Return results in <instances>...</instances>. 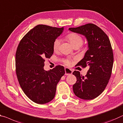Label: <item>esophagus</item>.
I'll return each mask as SVG.
<instances>
[{"label":"esophagus","instance_id":"esophagus-1","mask_svg":"<svg viewBox=\"0 0 123 123\" xmlns=\"http://www.w3.org/2000/svg\"><path fill=\"white\" fill-rule=\"evenodd\" d=\"M65 75H71L73 73V71L71 69L68 68H65Z\"/></svg>","mask_w":123,"mask_h":123}]
</instances>
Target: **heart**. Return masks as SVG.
Wrapping results in <instances>:
<instances>
[{
	"label": "heart",
	"instance_id": "b5f03b06",
	"mask_svg": "<svg viewBox=\"0 0 123 123\" xmlns=\"http://www.w3.org/2000/svg\"><path fill=\"white\" fill-rule=\"evenodd\" d=\"M66 38L71 43L73 48L77 46H81L83 43V39L82 37L80 36L79 34L74 33H71L68 34L66 37ZM60 44H61V40L59 39H56L54 40L53 43V49L54 51L58 50ZM63 62L67 66H70L71 64V60L68 58L64 60Z\"/></svg>",
	"mask_w": 123,
	"mask_h": 123
}]
</instances>
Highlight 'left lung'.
Wrapping results in <instances>:
<instances>
[{
	"label": "left lung",
	"instance_id": "obj_1",
	"mask_svg": "<svg viewBox=\"0 0 123 123\" xmlns=\"http://www.w3.org/2000/svg\"><path fill=\"white\" fill-rule=\"evenodd\" d=\"M69 30L86 37L89 48L77 66H89V69L85 77L79 71L73 72L77 80L73 85V92L79 98L92 100L104 91L112 74L114 58L110 40L100 27L92 23Z\"/></svg>",
	"mask_w": 123,
	"mask_h": 123
}]
</instances>
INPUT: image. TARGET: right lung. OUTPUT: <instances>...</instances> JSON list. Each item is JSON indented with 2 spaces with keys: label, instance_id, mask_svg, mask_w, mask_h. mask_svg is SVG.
<instances>
[{
  "label": "right lung",
  "instance_id": "add662e5",
  "mask_svg": "<svg viewBox=\"0 0 123 123\" xmlns=\"http://www.w3.org/2000/svg\"><path fill=\"white\" fill-rule=\"evenodd\" d=\"M63 31V27L37 25L23 37L17 48V79L26 96L36 104H46L54 98L57 83L65 73L60 65L44 69L45 59L52 55L53 43Z\"/></svg>",
  "mask_w": 123,
  "mask_h": 123
}]
</instances>
